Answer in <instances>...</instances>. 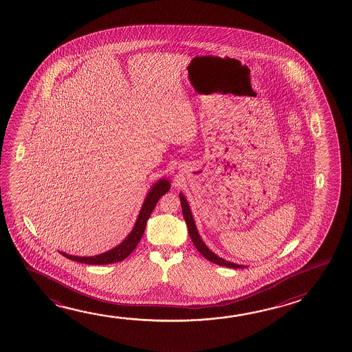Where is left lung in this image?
Returning a JSON list of instances; mask_svg holds the SVG:
<instances>
[{
	"mask_svg": "<svg viewBox=\"0 0 352 352\" xmlns=\"http://www.w3.org/2000/svg\"><path fill=\"white\" fill-rule=\"evenodd\" d=\"M179 197H180L183 216H184L185 222H186V226H188V231H189V234H190L191 242L194 243V245L200 252V254H202V256H205L206 259L210 260L213 264H217V265L227 266V267H233V269H244V267H247L245 265H238V264H234V263H231V261H227V260L219 258V256L212 253L206 247V244L202 242L201 236H199V232L196 230L195 222H194V219H192L190 208L188 205L186 199H185L184 195L182 192L179 194Z\"/></svg>",
	"mask_w": 352,
	"mask_h": 352,
	"instance_id": "obj_1",
	"label": "left lung"
}]
</instances>
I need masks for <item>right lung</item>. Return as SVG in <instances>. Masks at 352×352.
<instances>
[{
    "instance_id": "obj_1",
    "label": "right lung",
    "mask_w": 352,
    "mask_h": 352,
    "mask_svg": "<svg viewBox=\"0 0 352 352\" xmlns=\"http://www.w3.org/2000/svg\"><path fill=\"white\" fill-rule=\"evenodd\" d=\"M169 189H170V184L167 179H161L152 186V189L148 191V194L144 199V205L140 211L139 217L136 219V223L133 226V231L130 232V234L116 248L110 249L109 252L99 254L96 256H74L63 252L60 253L67 259L75 260L77 263H83L88 265H107V264H113V263L126 259L127 256L133 253V249L138 247L140 239L144 236L147 219H150L151 213L153 211V208H156L157 202Z\"/></svg>"
}]
</instances>
